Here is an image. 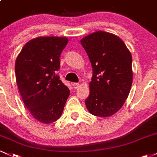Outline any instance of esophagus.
I'll return each mask as SVG.
<instances>
[{"mask_svg":"<svg viewBox=\"0 0 157 157\" xmlns=\"http://www.w3.org/2000/svg\"><path fill=\"white\" fill-rule=\"evenodd\" d=\"M72 85H73V87L75 88V89H77V88L80 86V84L77 83V82H74Z\"/></svg>","mask_w":157,"mask_h":157,"instance_id":"esophagus-1","label":"esophagus"}]
</instances>
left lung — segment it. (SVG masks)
<instances>
[{"label":"left lung","instance_id":"left-lung-1","mask_svg":"<svg viewBox=\"0 0 157 157\" xmlns=\"http://www.w3.org/2000/svg\"><path fill=\"white\" fill-rule=\"evenodd\" d=\"M92 64L90 94L85 104L91 114L109 117L122 107L132 86V56L124 42L110 33L97 31L80 40Z\"/></svg>","mask_w":157,"mask_h":157}]
</instances>
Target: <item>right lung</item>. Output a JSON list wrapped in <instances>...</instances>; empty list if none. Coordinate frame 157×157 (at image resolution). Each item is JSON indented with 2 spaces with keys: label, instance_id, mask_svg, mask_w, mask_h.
I'll return each instance as SVG.
<instances>
[{
  "label": "right lung",
  "instance_id": "add662e5",
  "mask_svg": "<svg viewBox=\"0 0 157 157\" xmlns=\"http://www.w3.org/2000/svg\"><path fill=\"white\" fill-rule=\"evenodd\" d=\"M68 42L66 37L35 38L26 43L15 60V78L24 104L43 124L59 119L70 94L56 74Z\"/></svg>",
  "mask_w": 157,
  "mask_h": 157
}]
</instances>
